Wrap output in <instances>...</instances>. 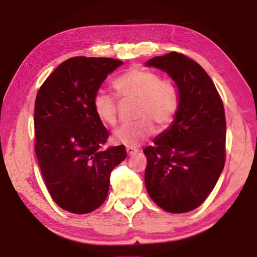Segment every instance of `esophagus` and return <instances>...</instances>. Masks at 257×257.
I'll return each mask as SVG.
<instances>
[{
    "label": "esophagus",
    "mask_w": 257,
    "mask_h": 257,
    "mask_svg": "<svg viewBox=\"0 0 257 257\" xmlns=\"http://www.w3.org/2000/svg\"><path fill=\"white\" fill-rule=\"evenodd\" d=\"M125 151H127V154L129 156H132V155H135L137 153L138 149H137V147H134V146H127V147H125Z\"/></svg>",
    "instance_id": "esophagus-1"
}]
</instances>
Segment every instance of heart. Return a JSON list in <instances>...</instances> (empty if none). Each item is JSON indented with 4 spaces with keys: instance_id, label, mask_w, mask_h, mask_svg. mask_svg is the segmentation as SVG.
I'll list each match as a JSON object with an SVG mask.
<instances>
[{
    "instance_id": "heart-1",
    "label": "heart",
    "mask_w": 257,
    "mask_h": 257,
    "mask_svg": "<svg viewBox=\"0 0 257 257\" xmlns=\"http://www.w3.org/2000/svg\"><path fill=\"white\" fill-rule=\"evenodd\" d=\"M112 86L119 96L137 101L136 118L139 119L114 130L113 141L116 144L139 145L153 135V122L160 127H167L179 110L180 96L177 86L170 80H161L155 72L130 69L116 78ZM93 108L104 124L116 123L118 110L111 95L99 90L93 98Z\"/></svg>"
}]
</instances>
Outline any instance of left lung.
<instances>
[{
	"mask_svg": "<svg viewBox=\"0 0 257 257\" xmlns=\"http://www.w3.org/2000/svg\"><path fill=\"white\" fill-rule=\"evenodd\" d=\"M145 66L167 73L180 96L172 123L144 150L146 190L169 213L193 211L210 195L224 168L223 104L206 71L184 54L155 56Z\"/></svg>",
	"mask_w": 257,
	"mask_h": 257,
	"instance_id": "left-lung-1",
	"label": "left lung"
}]
</instances>
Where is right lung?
<instances>
[{"label": "right lung", "mask_w": 257, "mask_h": 257, "mask_svg": "<svg viewBox=\"0 0 257 257\" xmlns=\"http://www.w3.org/2000/svg\"><path fill=\"white\" fill-rule=\"evenodd\" d=\"M111 58L75 56L47 77L35 101V152L53 201L86 214L107 197L111 171L127 156L123 145L102 151L108 132L93 108L107 75L122 66Z\"/></svg>", "instance_id": "add662e5"}]
</instances>
